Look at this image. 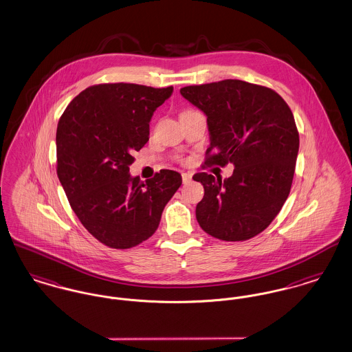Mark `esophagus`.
<instances>
[{
  "label": "esophagus",
  "instance_id": "1",
  "mask_svg": "<svg viewBox=\"0 0 352 352\" xmlns=\"http://www.w3.org/2000/svg\"><path fill=\"white\" fill-rule=\"evenodd\" d=\"M182 182L184 184L191 182V174L190 173H182Z\"/></svg>",
  "mask_w": 352,
  "mask_h": 352
}]
</instances>
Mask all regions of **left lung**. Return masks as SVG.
Returning a JSON list of instances; mask_svg holds the SVG:
<instances>
[{
    "label": "left lung",
    "instance_id": "obj_1",
    "mask_svg": "<svg viewBox=\"0 0 352 352\" xmlns=\"http://www.w3.org/2000/svg\"><path fill=\"white\" fill-rule=\"evenodd\" d=\"M181 95L207 118L204 164L234 166L224 181L207 173L192 177L204 187L195 211L201 230L224 241L263 232L293 182L300 135L290 108L273 89L234 79L184 87Z\"/></svg>",
    "mask_w": 352,
    "mask_h": 352
}]
</instances>
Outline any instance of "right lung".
Wrapping results in <instances>:
<instances>
[{
  "instance_id": "obj_1",
  "label": "right lung",
  "mask_w": 352,
  "mask_h": 352,
  "mask_svg": "<svg viewBox=\"0 0 352 352\" xmlns=\"http://www.w3.org/2000/svg\"><path fill=\"white\" fill-rule=\"evenodd\" d=\"M173 87L99 84L68 104L56 129L58 178L85 230L100 243L128 250L149 239L182 184L174 170L141 182L132 153L149 141L155 109Z\"/></svg>"
}]
</instances>
